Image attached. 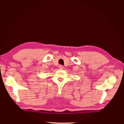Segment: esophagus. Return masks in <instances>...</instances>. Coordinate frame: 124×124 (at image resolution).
Returning <instances> with one entry per match:
<instances>
[{"instance_id": "1", "label": "esophagus", "mask_w": 124, "mask_h": 124, "mask_svg": "<svg viewBox=\"0 0 124 124\" xmlns=\"http://www.w3.org/2000/svg\"><path fill=\"white\" fill-rule=\"evenodd\" d=\"M58 67H59V69H63V66H62V65H59V66H58Z\"/></svg>"}]
</instances>
